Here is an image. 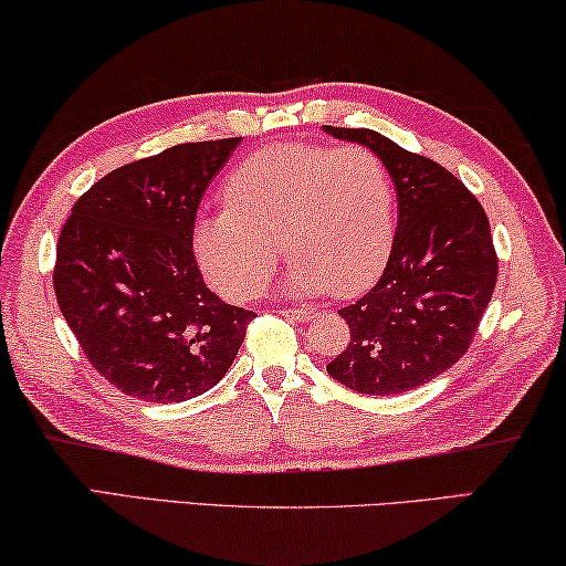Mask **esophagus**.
<instances>
[{
    "label": "esophagus",
    "instance_id": "esophagus-1",
    "mask_svg": "<svg viewBox=\"0 0 566 566\" xmlns=\"http://www.w3.org/2000/svg\"><path fill=\"white\" fill-rule=\"evenodd\" d=\"M282 315L297 319V322H310L312 317L317 315L315 307H310V304H302V307H290V310H282Z\"/></svg>",
    "mask_w": 566,
    "mask_h": 566
}]
</instances>
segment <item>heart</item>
<instances>
[{"label":"heart","instance_id":"heart-1","mask_svg":"<svg viewBox=\"0 0 566 566\" xmlns=\"http://www.w3.org/2000/svg\"><path fill=\"white\" fill-rule=\"evenodd\" d=\"M223 201L196 221L193 251L229 300L264 290L280 244L294 292L349 294L380 272L396 234L392 178L363 146L264 148L227 178Z\"/></svg>","mask_w":566,"mask_h":566}]
</instances>
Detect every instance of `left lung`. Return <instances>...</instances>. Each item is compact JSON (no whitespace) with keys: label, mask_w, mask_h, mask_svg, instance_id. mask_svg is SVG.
Returning <instances> with one entry per match:
<instances>
[{"label":"left lung","mask_w":566,"mask_h":566,"mask_svg":"<svg viewBox=\"0 0 566 566\" xmlns=\"http://www.w3.org/2000/svg\"><path fill=\"white\" fill-rule=\"evenodd\" d=\"M363 143L396 184L398 229L370 292L339 310L349 345L327 365L365 396H398L469 353L499 276L486 211L451 170L367 128H332Z\"/></svg>","instance_id":"obj_1"}]
</instances>
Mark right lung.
Listing matches in <instances>:
<instances>
[{
  "label": "right lung",
  "instance_id": "obj_1",
  "mask_svg": "<svg viewBox=\"0 0 566 566\" xmlns=\"http://www.w3.org/2000/svg\"><path fill=\"white\" fill-rule=\"evenodd\" d=\"M239 143H181L115 168L80 196L60 231V312L90 365L125 396H203L256 317L221 302L193 256L203 191Z\"/></svg>",
  "mask_w": 566,
  "mask_h": 566
}]
</instances>
